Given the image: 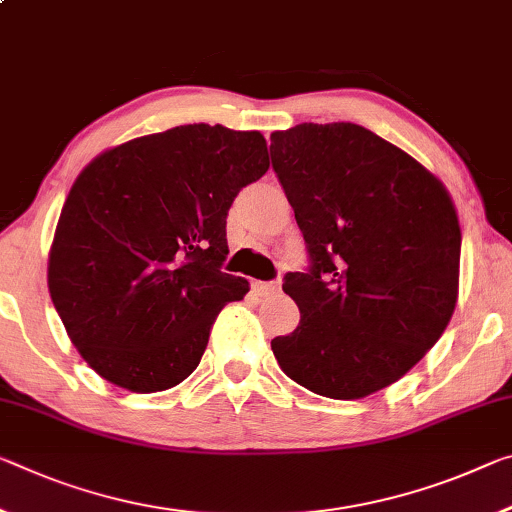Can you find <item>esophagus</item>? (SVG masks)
<instances>
[{
    "label": "esophagus",
    "instance_id": "obj_1",
    "mask_svg": "<svg viewBox=\"0 0 512 512\" xmlns=\"http://www.w3.org/2000/svg\"><path fill=\"white\" fill-rule=\"evenodd\" d=\"M250 287H253L257 296H269V294H275V291H278V285H275V282H262V280H255Z\"/></svg>",
    "mask_w": 512,
    "mask_h": 512
}]
</instances>
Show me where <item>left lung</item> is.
Wrapping results in <instances>:
<instances>
[{"mask_svg": "<svg viewBox=\"0 0 512 512\" xmlns=\"http://www.w3.org/2000/svg\"><path fill=\"white\" fill-rule=\"evenodd\" d=\"M271 161L312 257L289 273L298 328L271 342L280 369L328 399L396 383L449 326L460 285L451 193L415 157L353 123L271 134Z\"/></svg>", "mask_w": 512, "mask_h": 512, "instance_id": "1", "label": "left lung"}]
</instances>
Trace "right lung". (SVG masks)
<instances>
[{"label": "right lung", "mask_w": 512, "mask_h": 512, "mask_svg": "<svg viewBox=\"0 0 512 512\" xmlns=\"http://www.w3.org/2000/svg\"><path fill=\"white\" fill-rule=\"evenodd\" d=\"M269 170L259 132L180 125L104 150L61 209L47 287L84 362L136 394L200 364L218 312L248 294L221 271L225 218Z\"/></svg>", "instance_id": "add662e5"}]
</instances>
